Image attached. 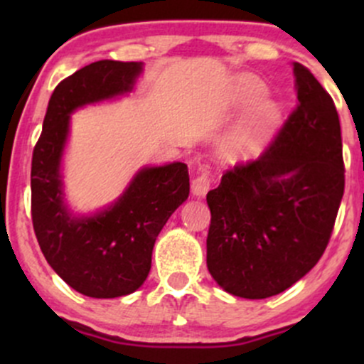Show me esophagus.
<instances>
[{
	"mask_svg": "<svg viewBox=\"0 0 364 364\" xmlns=\"http://www.w3.org/2000/svg\"><path fill=\"white\" fill-rule=\"evenodd\" d=\"M212 181H214V174H212L210 168L207 166V168L200 171L198 176H195L193 181H191V193L195 196H205Z\"/></svg>",
	"mask_w": 364,
	"mask_h": 364,
	"instance_id": "34e87169",
	"label": "esophagus"
}]
</instances>
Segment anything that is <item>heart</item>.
<instances>
[{"mask_svg":"<svg viewBox=\"0 0 364 364\" xmlns=\"http://www.w3.org/2000/svg\"><path fill=\"white\" fill-rule=\"evenodd\" d=\"M263 94V83L253 77H241L236 82V99L241 102L252 101ZM275 118L274 104L260 99L240 121L235 132L225 141V152L232 157L248 156L265 141Z\"/></svg>","mask_w":364,"mask_h":364,"instance_id":"heart-1","label":"heart"}]
</instances>
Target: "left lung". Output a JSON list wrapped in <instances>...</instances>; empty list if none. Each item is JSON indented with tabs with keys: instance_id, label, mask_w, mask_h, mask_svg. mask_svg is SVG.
I'll list each match as a JSON object with an SVG mask.
<instances>
[{
	"instance_id": "obj_1",
	"label": "left lung",
	"mask_w": 364,
	"mask_h": 364,
	"mask_svg": "<svg viewBox=\"0 0 364 364\" xmlns=\"http://www.w3.org/2000/svg\"><path fill=\"white\" fill-rule=\"evenodd\" d=\"M298 104L260 157L207 193L208 272L240 298L263 299L306 275L327 248L344 195L341 121L310 70L292 63Z\"/></svg>"
}]
</instances>
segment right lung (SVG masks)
<instances>
[{
	"label": "right lung",
	"mask_w": 364,
	"mask_h": 364,
	"mask_svg": "<svg viewBox=\"0 0 364 364\" xmlns=\"http://www.w3.org/2000/svg\"><path fill=\"white\" fill-rule=\"evenodd\" d=\"M141 63L102 60L61 80L46 111L32 154L31 212L41 252L75 291L90 298H119L144 284L156 237L190 193L183 162L147 168L111 208L70 219L63 205L60 161L70 112L83 104L132 90Z\"/></svg>",
	"instance_id": "1"
}]
</instances>
